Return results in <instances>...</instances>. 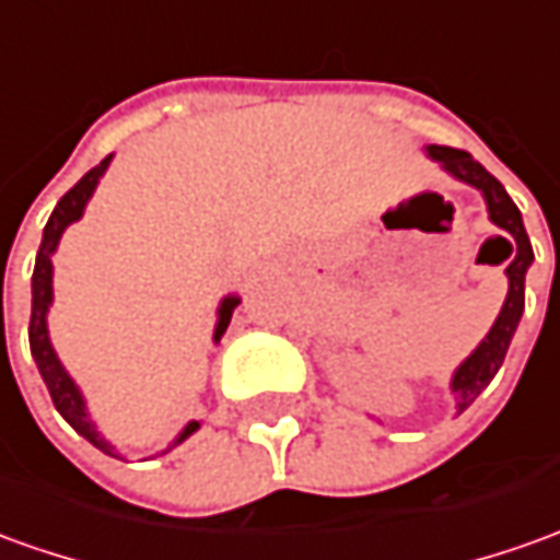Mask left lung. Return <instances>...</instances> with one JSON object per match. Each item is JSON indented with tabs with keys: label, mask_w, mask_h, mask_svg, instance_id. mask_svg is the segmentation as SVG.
<instances>
[{
	"label": "left lung",
	"mask_w": 560,
	"mask_h": 560,
	"mask_svg": "<svg viewBox=\"0 0 560 560\" xmlns=\"http://www.w3.org/2000/svg\"><path fill=\"white\" fill-rule=\"evenodd\" d=\"M429 159L439 162L441 168L447 171L451 177L463 180V184L475 186L485 201H488L490 220L505 232V242L512 245V260L505 266V276H509V294L493 328L488 330V337L478 343V349L471 352L469 359L456 368L454 380H451V392L456 398V413L469 408L471 401L488 389V383L497 376V371L503 368L505 352L509 343L515 337V328L521 322V312H524V276L534 264V248H530V238L524 230V220L515 201L509 199L505 186L490 174L481 162H475L466 150H454V147H425ZM503 238V235H500Z\"/></svg>",
	"instance_id": "1"
}]
</instances>
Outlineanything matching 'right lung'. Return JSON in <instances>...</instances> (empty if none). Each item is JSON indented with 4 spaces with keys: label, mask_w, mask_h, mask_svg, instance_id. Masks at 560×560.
I'll return each mask as SVG.
<instances>
[{
    "label": "right lung",
    "mask_w": 560,
    "mask_h": 560,
    "mask_svg": "<svg viewBox=\"0 0 560 560\" xmlns=\"http://www.w3.org/2000/svg\"><path fill=\"white\" fill-rule=\"evenodd\" d=\"M109 159L113 155H106L101 165H94V168L79 180V184L72 186L70 192L63 196V199L57 201V208L48 217V223H45V232H42V245L39 254H36V269H33V312H30V352H33V359H36V368H39L42 380H45V386L51 392V401H55L57 413L67 420V423L82 435V439H89L97 451H104L109 456H119L121 454L109 444V441L97 432V425L91 423L89 408H85V398H82V392L79 386L72 383V376L67 374V368L60 364L57 359L55 346L48 340V306H51V300H55V288H51V279H55V266H51V257H55L57 242H60V235L63 230L75 223L79 217L85 214V205L94 196V189L101 184V177H104V171L109 168ZM238 306V296H223V303H220V310H217V328H214V343H220V337L226 334L230 328V318L232 310ZM199 420H192V423L184 425V432L177 435V439L171 441L168 447L162 451V454H168L171 447H177L180 441H186L196 429H199Z\"/></svg>",
    "instance_id": "right-lung-1"
}]
</instances>
